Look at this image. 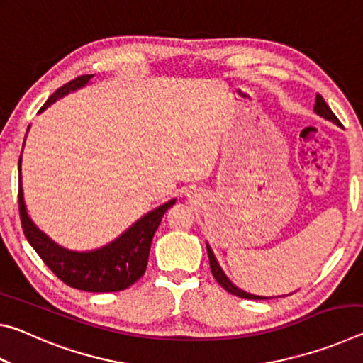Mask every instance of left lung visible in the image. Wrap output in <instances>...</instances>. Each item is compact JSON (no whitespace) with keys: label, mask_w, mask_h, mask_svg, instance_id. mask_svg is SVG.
<instances>
[{"label":"left lung","mask_w":363,"mask_h":363,"mask_svg":"<svg viewBox=\"0 0 363 363\" xmlns=\"http://www.w3.org/2000/svg\"><path fill=\"white\" fill-rule=\"evenodd\" d=\"M314 110L315 113H318L320 116H323V118H327L330 121L336 123L337 126H341V121L336 118V115L331 112V108L328 107V104L323 101V97L320 94H317L315 97V106H314ZM206 250H208V257H210V267H211V274L213 277L216 279L218 284L224 288L225 291H229L232 294H235V296L238 298H243V299H266V298H261V296H255V294H250V293H245L242 291L240 288H237L235 285L232 284V281L227 279V275L223 272V269L219 267V264L216 261V257H214L213 251L210 248V245H206Z\"/></svg>","instance_id":"obj_1"}]
</instances>
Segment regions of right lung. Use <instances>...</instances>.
Wrapping results in <instances>:
<instances>
[{
  "label": "right lung",
  "mask_w": 363,
  "mask_h": 363,
  "mask_svg": "<svg viewBox=\"0 0 363 363\" xmlns=\"http://www.w3.org/2000/svg\"><path fill=\"white\" fill-rule=\"evenodd\" d=\"M91 78L93 75H82L60 86L45 102L40 112L56 102L59 97L82 88ZM21 162L22 157L19 158V213L22 229L28 243L59 280L82 291L112 293L125 290L143 277L147 269V261H149L153 233L162 223L163 214L174 205L176 200H169L168 203L147 213L107 247L88 251V253H77L54 243L40 229H36L32 219L28 218L26 203H23Z\"/></svg>",
  "instance_id": "1"
}]
</instances>
